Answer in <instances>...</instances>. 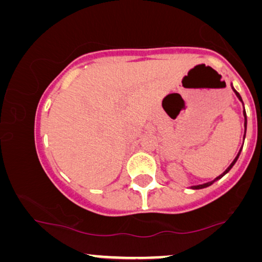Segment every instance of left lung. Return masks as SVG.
<instances>
[{
  "label": "left lung",
  "instance_id": "8db88e82",
  "mask_svg": "<svg viewBox=\"0 0 262 262\" xmlns=\"http://www.w3.org/2000/svg\"><path fill=\"white\" fill-rule=\"evenodd\" d=\"M233 90L235 91V94H236V96H237V97H238V99H240V101H242V98H241V96H240V94H238V93H237V91L234 89V88H233ZM243 115H245V127H247V117H246V112H243ZM245 134H246V132H245ZM241 149H242V148H241ZM241 149H240V152H238V154H237V156H236V158H235V159H234V161H233V163H231V164H230V166H229V167H228V168L226 169V171H224V172L222 173V174H221V176H219V177H217V178H216V179H213V180H212V182H209V183L202 184V185L192 186V189H204V187H208V186H210V185H211V184H212L213 182H216V180H217V179L222 178V177H223L224 174H226V173H228V172H229V171H230V168L234 166V165H235V163H236V160L238 159V156H240V153H241Z\"/></svg>",
  "mask_w": 262,
  "mask_h": 262
}]
</instances>
